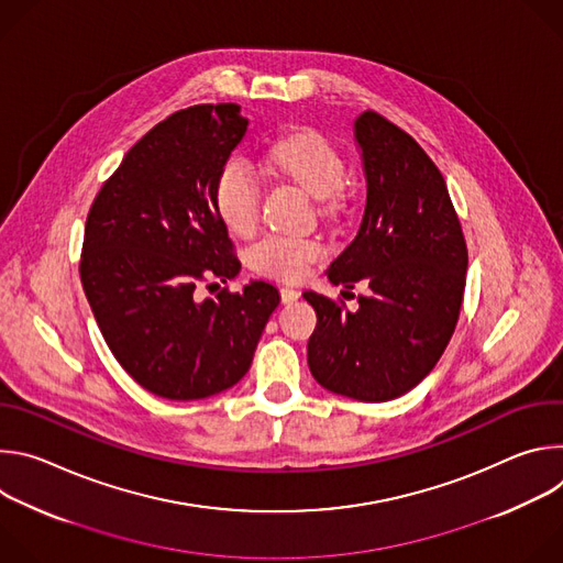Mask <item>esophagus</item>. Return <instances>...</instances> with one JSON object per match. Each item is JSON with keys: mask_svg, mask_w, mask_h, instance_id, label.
<instances>
[{"mask_svg": "<svg viewBox=\"0 0 563 563\" xmlns=\"http://www.w3.org/2000/svg\"><path fill=\"white\" fill-rule=\"evenodd\" d=\"M300 298V291L298 289H294V287H280V300L285 302V305H289V302H294V300H298Z\"/></svg>", "mask_w": 563, "mask_h": 563, "instance_id": "obj_1", "label": "esophagus"}]
</instances>
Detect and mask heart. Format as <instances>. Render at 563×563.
<instances>
[{"instance_id":"b5f03b06","label":"heart","mask_w":563,"mask_h":563,"mask_svg":"<svg viewBox=\"0 0 563 563\" xmlns=\"http://www.w3.org/2000/svg\"><path fill=\"white\" fill-rule=\"evenodd\" d=\"M272 165L296 180L316 200L334 198L345 183V165L339 151L313 131H298L269 146ZM213 202L222 222L238 235H250L258 222L261 183L250 159L233 155L222 165ZM323 256V247L311 240L267 235L250 252L252 267L269 278L300 280Z\"/></svg>"}]
</instances>
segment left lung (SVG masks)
Returning a JSON list of instances; mask_svg holds the SVG:
<instances>
[{
	"mask_svg": "<svg viewBox=\"0 0 563 563\" xmlns=\"http://www.w3.org/2000/svg\"><path fill=\"white\" fill-rule=\"evenodd\" d=\"M367 185L356 238L330 265L332 285L367 280L350 311L302 291L316 311L307 343L325 389L380 404L417 387L448 347L463 300L467 250L445 180L415 137L378 113L354 120Z\"/></svg>",
	"mask_w": 563,
	"mask_h": 563,
	"instance_id": "1",
	"label": "left lung"
}]
</instances>
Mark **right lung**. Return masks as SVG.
<instances>
[{"instance_id":"1","label":"right lung","mask_w":563,"mask_h":563,"mask_svg":"<svg viewBox=\"0 0 563 563\" xmlns=\"http://www.w3.org/2000/svg\"><path fill=\"white\" fill-rule=\"evenodd\" d=\"M247 126L238 104L169 115L129 148L89 211L87 300L118 363L155 396L198 400L233 387L280 302L265 280L198 296L202 280L240 272L213 187Z\"/></svg>"}]
</instances>
